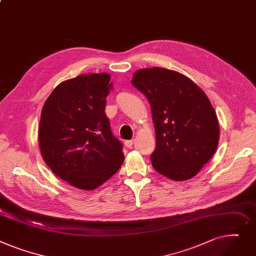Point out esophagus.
Returning a JSON list of instances; mask_svg holds the SVG:
<instances>
[{
  "label": "esophagus",
  "instance_id": "34e87169",
  "mask_svg": "<svg viewBox=\"0 0 256 256\" xmlns=\"http://www.w3.org/2000/svg\"><path fill=\"white\" fill-rule=\"evenodd\" d=\"M133 140H125L124 142V144L126 146V148H132V146H133Z\"/></svg>",
  "mask_w": 256,
  "mask_h": 256
}]
</instances>
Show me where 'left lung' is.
Wrapping results in <instances>:
<instances>
[{
    "label": "left lung",
    "instance_id": "obj_1",
    "mask_svg": "<svg viewBox=\"0 0 256 256\" xmlns=\"http://www.w3.org/2000/svg\"><path fill=\"white\" fill-rule=\"evenodd\" d=\"M131 82L151 104L153 168L174 181L194 176L212 158L219 140L217 116L206 95L185 75L159 67L136 71Z\"/></svg>",
    "mask_w": 256,
    "mask_h": 256
}]
</instances>
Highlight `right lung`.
I'll return each instance as SVG.
<instances>
[{"mask_svg": "<svg viewBox=\"0 0 256 256\" xmlns=\"http://www.w3.org/2000/svg\"><path fill=\"white\" fill-rule=\"evenodd\" d=\"M108 73L82 74L60 84L41 112L39 146L50 168L70 185L93 190L124 161L105 104L112 88Z\"/></svg>", "mask_w": 256, "mask_h": 256, "instance_id": "add662e5", "label": "right lung"}]
</instances>
